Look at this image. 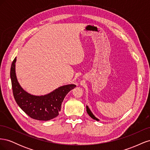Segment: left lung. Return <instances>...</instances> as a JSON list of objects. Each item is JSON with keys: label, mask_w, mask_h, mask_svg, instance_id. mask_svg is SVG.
<instances>
[{"label": "left lung", "mask_w": 150, "mask_h": 150, "mask_svg": "<svg viewBox=\"0 0 150 150\" xmlns=\"http://www.w3.org/2000/svg\"><path fill=\"white\" fill-rule=\"evenodd\" d=\"M86 111H87L88 114L93 119H94V120H96V121H99V120H98V118H96V117H95V116L93 115V113L91 112V111H90L89 108H88V106H86Z\"/></svg>", "instance_id": "1"}]
</instances>
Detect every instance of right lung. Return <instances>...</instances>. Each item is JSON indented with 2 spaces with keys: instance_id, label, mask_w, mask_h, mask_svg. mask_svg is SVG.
Wrapping results in <instances>:
<instances>
[{
  "instance_id": "obj_1",
  "label": "right lung",
  "mask_w": 150,
  "mask_h": 150,
  "mask_svg": "<svg viewBox=\"0 0 150 150\" xmlns=\"http://www.w3.org/2000/svg\"><path fill=\"white\" fill-rule=\"evenodd\" d=\"M12 61L11 67V79L13 97L19 106L31 118L48 121L58 116L61 104L66 94L76 87L75 84L61 86L44 96H34L22 89L17 80L15 63Z\"/></svg>"
}]
</instances>
